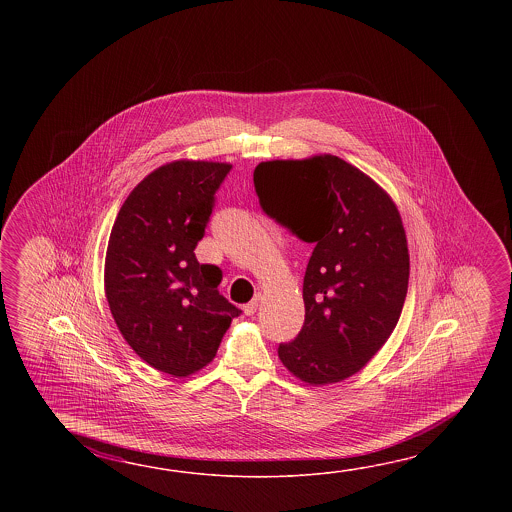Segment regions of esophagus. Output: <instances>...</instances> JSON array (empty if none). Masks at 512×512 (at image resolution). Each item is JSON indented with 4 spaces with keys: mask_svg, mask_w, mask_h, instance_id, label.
<instances>
[{
    "mask_svg": "<svg viewBox=\"0 0 512 512\" xmlns=\"http://www.w3.org/2000/svg\"><path fill=\"white\" fill-rule=\"evenodd\" d=\"M261 302V294H256L254 298H252L251 302L249 304L245 305L243 307V311H245V315H254L256 311H258V305H260Z\"/></svg>",
    "mask_w": 512,
    "mask_h": 512,
    "instance_id": "34e87169",
    "label": "esophagus"
}]
</instances>
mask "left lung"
Returning a JSON list of instances; mask_svg holds the SVG:
<instances>
[{
  "mask_svg": "<svg viewBox=\"0 0 512 512\" xmlns=\"http://www.w3.org/2000/svg\"><path fill=\"white\" fill-rule=\"evenodd\" d=\"M254 190L269 218L315 245L304 326L278 357L309 384L344 381L384 346L403 311L410 256L399 210L335 155L260 163Z\"/></svg>",
  "mask_w": 512,
  "mask_h": 512,
  "instance_id": "8db88e82",
  "label": "left lung"
}]
</instances>
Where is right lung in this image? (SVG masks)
<instances>
[{
  "label": "right lung",
  "instance_id": "add662e5",
  "mask_svg": "<svg viewBox=\"0 0 512 512\" xmlns=\"http://www.w3.org/2000/svg\"><path fill=\"white\" fill-rule=\"evenodd\" d=\"M230 168L207 161L157 168L133 188L109 236L111 315L142 360L175 377L207 366L241 315L219 294L221 269L199 263L194 252Z\"/></svg>",
  "mask_w": 512,
  "mask_h": 512
}]
</instances>
